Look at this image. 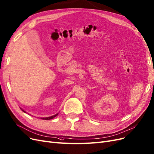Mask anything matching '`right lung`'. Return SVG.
<instances>
[{
	"label": "right lung",
	"instance_id": "right-lung-1",
	"mask_svg": "<svg viewBox=\"0 0 154 154\" xmlns=\"http://www.w3.org/2000/svg\"><path fill=\"white\" fill-rule=\"evenodd\" d=\"M22 111H23V110H22ZM23 112H25V111H23ZM57 115H58V113H57V114H56V115H54V116H50V117H47V118H42V119H43V120H51V119L54 118V117H56V116H57Z\"/></svg>",
	"mask_w": 154,
	"mask_h": 154
}]
</instances>
